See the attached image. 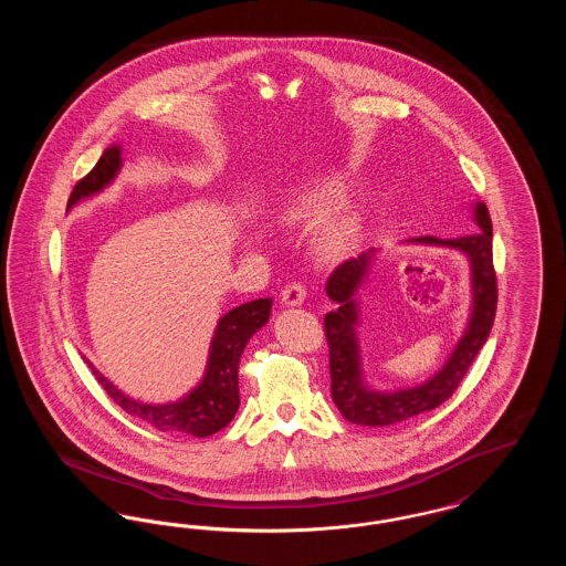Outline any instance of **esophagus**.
<instances>
[{
  "label": "esophagus",
  "instance_id": "1",
  "mask_svg": "<svg viewBox=\"0 0 566 566\" xmlns=\"http://www.w3.org/2000/svg\"><path fill=\"white\" fill-rule=\"evenodd\" d=\"M305 295H307L305 286L298 284V282H293V284H286V286H284V291H282V303H284L286 307H295V305H301V303L305 301Z\"/></svg>",
  "mask_w": 566,
  "mask_h": 566
}]
</instances>
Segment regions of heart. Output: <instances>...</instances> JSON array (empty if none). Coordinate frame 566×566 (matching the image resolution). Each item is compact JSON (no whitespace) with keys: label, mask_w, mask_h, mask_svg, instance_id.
<instances>
[{"label":"heart","mask_w":566,"mask_h":566,"mask_svg":"<svg viewBox=\"0 0 566 566\" xmlns=\"http://www.w3.org/2000/svg\"><path fill=\"white\" fill-rule=\"evenodd\" d=\"M339 199V185L323 180L293 195L280 210V222L284 227H301L323 220ZM356 238V220L352 216L335 218L326 224L321 238V250L326 256H337L350 248Z\"/></svg>","instance_id":"heart-1"}]
</instances>
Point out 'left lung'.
I'll return each instance as SVG.
<instances>
[{
    "instance_id": "1",
    "label": "left lung",
    "mask_w": 566,
    "mask_h": 566,
    "mask_svg": "<svg viewBox=\"0 0 566 566\" xmlns=\"http://www.w3.org/2000/svg\"><path fill=\"white\" fill-rule=\"evenodd\" d=\"M473 218L480 227L478 233L457 240L439 238H413L411 243L446 245L460 250L469 259L471 268V316L462 337L443 367L427 381L384 392L374 390L363 376L360 346H358V303L356 293L363 286L376 248L360 256L342 263L331 273L326 282V295L337 303V310L324 316V333L328 342V367H331V395L337 409L352 424L363 427H388L416 418L424 411L448 401L457 390L460 379L469 371L478 352L484 346L496 314V273L492 265V220L482 201H475Z\"/></svg>"
}]
</instances>
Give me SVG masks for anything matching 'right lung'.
Returning a JSON list of instances; mask_svg holds the SVG:
<instances>
[{
	"label": "right lung",
	"mask_w": 566,
	"mask_h": 566,
	"mask_svg": "<svg viewBox=\"0 0 566 566\" xmlns=\"http://www.w3.org/2000/svg\"><path fill=\"white\" fill-rule=\"evenodd\" d=\"M123 167L120 146L112 144L102 155L97 165L74 187L67 210H72L82 199H88L112 185ZM271 314V298H254L240 307L227 312L216 326L214 337L210 344L208 367L201 381L178 401L169 403H144L132 399L123 390H118L108 377L102 376L88 360L93 376L102 384L109 399L123 407L129 416L155 427L163 432H187L192 437H208L224 429L240 407V384L238 369L243 348L250 337L263 328Z\"/></svg>",
	"instance_id": "right-lung-1"
}]
</instances>
